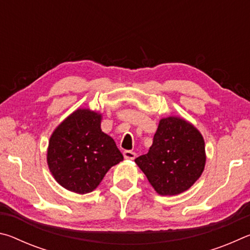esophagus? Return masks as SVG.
<instances>
[{
  "label": "esophagus",
  "instance_id": "obj_1",
  "mask_svg": "<svg viewBox=\"0 0 250 250\" xmlns=\"http://www.w3.org/2000/svg\"><path fill=\"white\" fill-rule=\"evenodd\" d=\"M124 156H125V159H126V160H133V159H135L137 154H135V152H133V151L126 150V151L124 152Z\"/></svg>",
  "mask_w": 250,
  "mask_h": 250
}]
</instances>
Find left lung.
<instances>
[{"label": "left lung", "instance_id": "left-lung-1", "mask_svg": "<svg viewBox=\"0 0 250 250\" xmlns=\"http://www.w3.org/2000/svg\"><path fill=\"white\" fill-rule=\"evenodd\" d=\"M205 143L195 126L181 118L160 121L146 154L134 160L160 195L188 189L205 167Z\"/></svg>", "mask_w": 250, "mask_h": 250}]
</instances>
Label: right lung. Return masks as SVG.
Listing matches in <instances>:
<instances>
[{
    "mask_svg": "<svg viewBox=\"0 0 250 250\" xmlns=\"http://www.w3.org/2000/svg\"><path fill=\"white\" fill-rule=\"evenodd\" d=\"M100 122L98 113L78 109L50 137L49 170L55 180L68 191L92 192L109 168L124 160L113 139L101 131Z\"/></svg>",
    "mask_w": 250,
    "mask_h": 250,
    "instance_id": "right-lung-1",
    "label": "right lung"
}]
</instances>
